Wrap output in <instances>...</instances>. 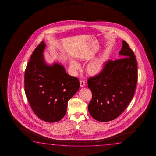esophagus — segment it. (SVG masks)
<instances>
[{
    "label": "esophagus",
    "mask_w": 156,
    "mask_h": 156,
    "mask_svg": "<svg viewBox=\"0 0 156 156\" xmlns=\"http://www.w3.org/2000/svg\"><path fill=\"white\" fill-rule=\"evenodd\" d=\"M80 86L81 87H83L85 85V82L83 80H81L80 81Z\"/></svg>",
    "instance_id": "obj_1"
}]
</instances>
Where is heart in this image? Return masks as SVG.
Masks as SVG:
<instances>
[{
  "instance_id": "heart-1",
  "label": "heart",
  "mask_w": 156,
  "mask_h": 156,
  "mask_svg": "<svg viewBox=\"0 0 156 156\" xmlns=\"http://www.w3.org/2000/svg\"><path fill=\"white\" fill-rule=\"evenodd\" d=\"M104 64V60L101 58L96 59L92 62L90 63L87 66V69L88 73L92 75H98L102 70ZM70 67L71 69H73V70L75 73L80 71L81 69V66L79 64L74 61H71Z\"/></svg>"
}]
</instances>
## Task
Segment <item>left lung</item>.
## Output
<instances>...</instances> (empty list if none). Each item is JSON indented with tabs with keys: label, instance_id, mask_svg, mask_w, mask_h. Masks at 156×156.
<instances>
[{
	"label": "left lung",
	"instance_id": "1",
	"mask_svg": "<svg viewBox=\"0 0 156 156\" xmlns=\"http://www.w3.org/2000/svg\"><path fill=\"white\" fill-rule=\"evenodd\" d=\"M122 44L119 54L124 58L106 61L101 73L87 80L88 87L92 93L88 111L98 121L116 119L134 94L137 81V62L128 43L123 40Z\"/></svg>",
	"mask_w": 156,
	"mask_h": 156
}]
</instances>
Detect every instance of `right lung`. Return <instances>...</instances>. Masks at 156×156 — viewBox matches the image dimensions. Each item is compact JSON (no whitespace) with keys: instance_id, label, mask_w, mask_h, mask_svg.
<instances>
[{"instance_id":"add662e5","label":"right lung","mask_w":156,"mask_h":156,"mask_svg":"<svg viewBox=\"0 0 156 156\" xmlns=\"http://www.w3.org/2000/svg\"><path fill=\"white\" fill-rule=\"evenodd\" d=\"M45 46L41 41L32 53L24 74V91L35 114L52 123L65 116L68 101L78 91L80 82L67 74L63 66L45 63Z\"/></svg>"}]
</instances>
